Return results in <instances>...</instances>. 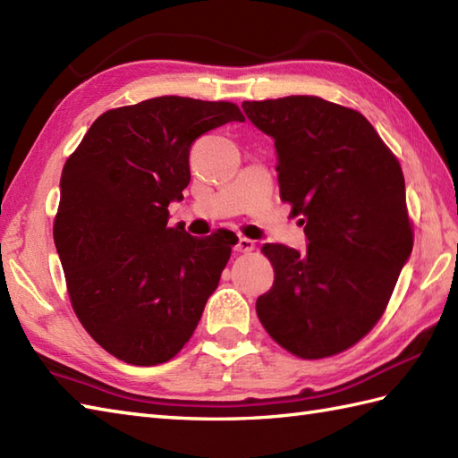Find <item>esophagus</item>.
I'll use <instances>...</instances> for the list:
<instances>
[{
  "mask_svg": "<svg viewBox=\"0 0 458 458\" xmlns=\"http://www.w3.org/2000/svg\"><path fill=\"white\" fill-rule=\"evenodd\" d=\"M256 250V242L250 240V238H240L238 244H236V251L240 254H250V251Z\"/></svg>",
  "mask_w": 458,
  "mask_h": 458,
  "instance_id": "34e87169",
  "label": "esophagus"
}]
</instances>
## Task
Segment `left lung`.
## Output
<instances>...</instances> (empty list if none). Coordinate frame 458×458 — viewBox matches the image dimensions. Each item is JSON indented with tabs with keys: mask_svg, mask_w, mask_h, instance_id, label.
I'll use <instances>...</instances> for the list:
<instances>
[{
	"mask_svg": "<svg viewBox=\"0 0 458 458\" xmlns=\"http://www.w3.org/2000/svg\"><path fill=\"white\" fill-rule=\"evenodd\" d=\"M276 140L281 200L305 224L309 246L266 244L274 287L256 310L267 335L299 358L343 352L384 315L411 256L400 161L362 114L317 96L244 102Z\"/></svg>",
	"mask_w": 458,
	"mask_h": 458,
	"instance_id": "8db88e82",
	"label": "left lung"
}]
</instances>
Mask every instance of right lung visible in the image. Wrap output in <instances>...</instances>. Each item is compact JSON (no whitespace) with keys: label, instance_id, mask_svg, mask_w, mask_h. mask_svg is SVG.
<instances>
[{"label":"right lung","instance_id":"1","mask_svg":"<svg viewBox=\"0 0 458 458\" xmlns=\"http://www.w3.org/2000/svg\"><path fill=\"white\" fill-rule=\"evenodd\" d=\"M244 122L232 102L161 96L104 112L66 159L55 246L76 317L133 366L171 360L218 287L232 242L169 228L191 181L192 141Z\"/></svg>","mask_w":458,"mask_h":458}]
</instances>
